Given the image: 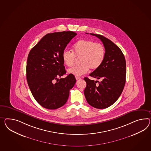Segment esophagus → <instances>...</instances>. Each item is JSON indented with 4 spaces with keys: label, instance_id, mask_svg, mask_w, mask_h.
<instances>
[{
    "label": "esophagus",
    "instance_id": "esophagus-1",
    "mask_svg": "<svg viewBox=\"0 0 151 151\" xmlns=\"http://www.w3.org/2000/svg\"><path fill=\"white\" fill-rule=\"evenodd\" d=\"M76 79L77 80H79V79H81V78L79 77H77V76H76Z\"/></svg>",
    "mask_w": 151,
    "mask_h": 151
}]
</instances>
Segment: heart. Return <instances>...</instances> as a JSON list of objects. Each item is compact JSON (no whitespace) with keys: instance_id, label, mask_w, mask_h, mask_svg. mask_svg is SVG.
Listing matches in <instances>:
<instances>
[{"instance_id":"1","label":"heart","mask_w":151,"mask_h":151,"mask_svg":"<svg viewBox=\"0 0 151 151\" xmlns=\"http://www.w3.org/2000/svg\"><path fill=\"white\" fill-rule=\"evenodd\" d=\"M73 52L65 50L62 53V59L67 66H72L79 58V65L68 70V72L76 76L86 73L89 68L98 69L104 60L105 49L100 43H96L92 40L81 39L73 46Z\"/></svg>"}]
</instances>
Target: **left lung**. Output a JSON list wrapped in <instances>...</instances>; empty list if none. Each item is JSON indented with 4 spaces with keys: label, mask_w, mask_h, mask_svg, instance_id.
I'll return each mask as SVG.
<instances>
[{
    "label": "left lung",
    "mask_w": 151,
    "mask_h": 151,
    "mask_svg": "<svg viewBox=\"0 0 151 151\" xmlns=\"http://www.w3.org/2000/svg\"><path fill=\"white\" fill-rule=\"evenodd\" d=\"M90 35L101 40L105 49V56L100 67L89 75L97 79H101V81L84 78L86 86L84 93L90 106L104 109L113 104L123 90L126 80V61L120 48L111 40L101 35ZM97 82L99 85L96 84Z\"/></svg>",
    "instance_id": "8db88e82"
}]
</instances>
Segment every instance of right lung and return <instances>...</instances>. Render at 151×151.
I'll list each match as a JSON object with an SVG mask.
<instances>
[{
    "label": "right lung",
    "instance_id": "right-lung-1",
    "mask_svg": "<svg viewBox=\"0 0 151 151\" xmlns=\"http://www.w3.org/2000/svg\"><path fill=\"white\" fill-rule=\"evenodd\" d=\"M77 33L63 31L48 33L31 49L27 58L26 78L31 93L44 108L55 109L65 104L70 89L76 82L73 74L66 73L62 53ZM57 82L54 83L55 80Z\"/></svg>",
    "mask_w": 151,
    "mask_h": 151
}]
</instances>
